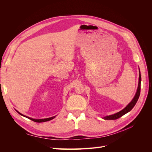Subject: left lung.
I'll use <instances>...</instances> for the list:
<instances>
[{
	"mask_svg": "<svg viewBox=\"0 0 152 152\" xmlns=\"http://www.w3.org/2000/svg\"><path fill=\"white\" fill-rule=\"evenodd\" d=\"M141 73H140V71L138 87H137V91H136L134 98H133L131 102L126 106V107L124 108L122 110H121V111L115 113L113 115H111L106 116V117H103V118L105 119V120H116V119L123 116L124 115H125L127 113H128L129 112H130L131 110L133 108V107H134L135 106L136 103H137V100H138V98L140 97V91H141Z\"/></svg>",
	"mask_w": 152,
	"mask_h": 152,
	"instance_id": "1",
	"label": "left lung"
}]
</instances>
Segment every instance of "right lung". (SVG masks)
<instances>
[{
    "instance_id": "obj_1",
    "label": "right lung",
    "mask_w": 152,
    "mask_h": 152,
    "mask_svg": "<svg viewBox=\"0 0 152 152\" xmlns=\"http://www.w3.org/2000/svg\"><path fill=\"white\" fill-rule=\"evenodd\" d=\"M16 112H17L18 113H19V114H20L21 115L23 116V117H26V118H28L30 119V120L33 121H34V122H47V121L52 120V119H53V118L55 117V116H54V117H52L47 118H44V119H35V118H32L28 117H27V116H25V115H23V114H21V113H20L19 112H18L17 110H16Z\"/></svg>"
}]
</instances>
